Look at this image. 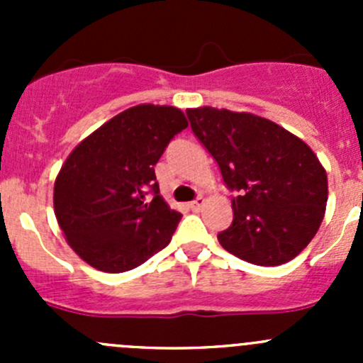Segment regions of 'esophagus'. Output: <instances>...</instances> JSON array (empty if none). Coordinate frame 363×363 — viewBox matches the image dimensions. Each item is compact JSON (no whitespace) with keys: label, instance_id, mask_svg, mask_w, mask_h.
I'll list each match as a JSON object with an SVG mask.
<instances>
[{"label":"esophagus","instance_id":"esophagus-1","mask_svg":"<svg viewBox=\"0 0 363 363\" xmlns=\"http://www.w3.org/2000/svg\"><path fill=\"white\" fill-rule=\"evenodd\" d=\"M203 203H205L203 196H199V199H196V200H193V202H189L188 207L191 208V211H200V208L203 207Z\"/></svg>","mask_w":363,"mask_h":363}]
</instances>
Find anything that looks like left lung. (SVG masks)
Segmentation results:
<instances>
[{
  "instance_id": "1",
  "label": "left lung",
  "mask_w": 363,
  "mask_h": 363,
  "mask_svg": "<svg viewBox=\"0 0 363 363\" xmlns=\"http://www.w3.org/2000/svg\"><path fill=\"white\" fill-rule=\"evenodd\" d=\"M186 113L226 188L237 193L233 221L219 232V244L255 265L294 259L316 235L327 207V172L313 149L250 112L200 107Z\"/></svg>"
}]
</instances>
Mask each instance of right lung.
<instances>
[{
    "label": "right lung",
    "instance_id": "right-lung-1",
    "mask_svg": "<svg viewBox=\"0 0 363 363\" xmlns=\"http://www.w3.org/2000/svg\"><path fill=\"white\" fill-rule=\"evenodd\" d=\"M186 128L179 108L137 105L69 152L54 182V212L84 262L126 272L168 246L182 214L160 195L155 164Z\"/></svg>",
    "mask_w": 363,
    "mask_h": 363
}]
</instances>
